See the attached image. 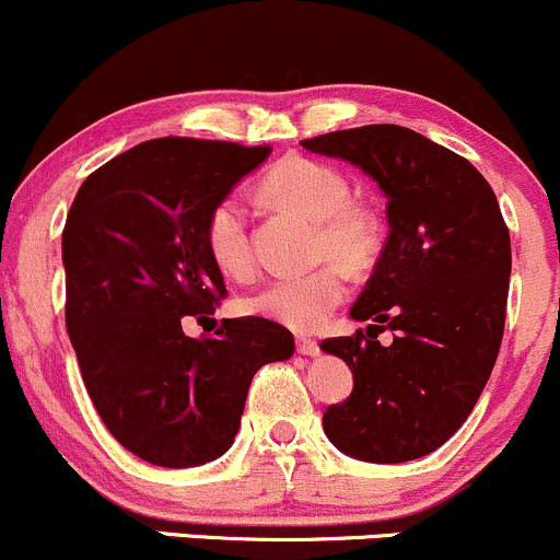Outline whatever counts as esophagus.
Masks as SVG:
<instances>
[{"label":"esophagus","mask_w":560,"mask_h":560,"mask_svg":"<svg viewBox=\"0 0 560 560\" xmlns=\"http://www.w3.org/2000/svg\"><path fill=\"white\" fill-rule=\"evenodd\" d=\"M298 352H300V355L316 358V355H320V347H318L316 339H311V337H298Z\"/></svg>","instance_id":"obj_1"}]
</instances>
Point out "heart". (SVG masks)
<instances>
[{
  "label": "heart",
  "instance_id": "b5f03b06",
  "mask_svg": "<svg viewBox=\"0 0 560 560\" xmlns=\"http://www.w3.org/2000/svg\"><path fill=\"white\" fill-rule=\"evenodd\" d=\"M260 195L279 208L311 218L318 226V253L361 268L378 249V218L350 202V184L331 165L307 158H284L262 176ZM205 244L223 273L247 276L253 268L247 210L236 197H223L205 223ZM337 260L316 271L276 276L242 302L244 313L273 320L294 331L318 329L347 292Z\"/></svg>",
  "mask_w": 560,
  "mask_h": 560
}]
</instances>
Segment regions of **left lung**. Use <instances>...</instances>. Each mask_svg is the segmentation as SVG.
Returning a JSON list of instances; mask_svg holds the SVG:
<instances>
[{
  "mask_svg": "<svg viewBox=\"0 0 560 560\" xmlns=\"http://www.w3.org/2000/svg\"><path fill=\"white\" fill-rule=\"evenodd\" d=\"M316 155L347 160L387 197L389 236L352 320L365 334L320 350L352 371V395L324 413L345 455L405 464L460 429L498 361L505 326L511 236L485 176L423 133L361 126L305 139ZM396 331L384 348L377 334Z\"/></svg>",
  "mask_w": 560,
  "mask_h": 560,
  "instance_id": "8db88e82",
  "label": "left lung"
}]
</instances>
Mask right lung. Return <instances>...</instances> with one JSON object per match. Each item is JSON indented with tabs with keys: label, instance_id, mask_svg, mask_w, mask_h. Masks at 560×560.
<instances>
[{
	"label": "right lung",
	"instance_id": "obj_1",
	"mask_svg": "<svg viewBox=\"0 0 560 560\" xmlns=\"http://www.w3.org/2000/svg\"><path fill=\"white\" fill-rule=\"evenodd\" d=\"M268 147L165 137L81 184L62 231L66 324L107 432L141 460L189 468L234 445L260 365L294 337L268 318H223L186 337L226 294L205 244L210 210L266 163Z\"/></svg>",
	"mask_w": 560,
	"mask_h": 560
}]
</instances>
